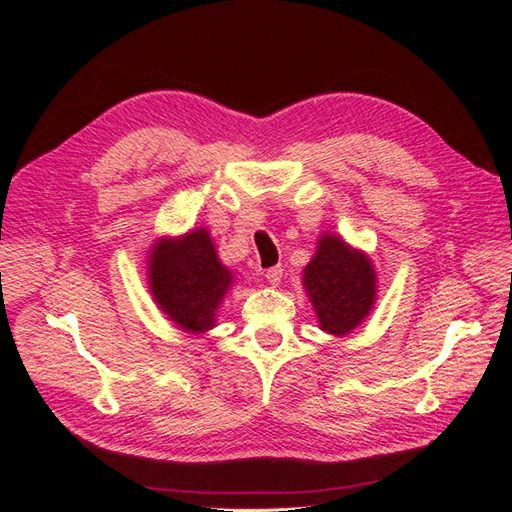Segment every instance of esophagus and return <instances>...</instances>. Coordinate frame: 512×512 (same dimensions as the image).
<instances>
[{
    "instance_id": "34e87169",
    "label": "esophagus",
    "mask_w": 512,
    "mask_h": 512,
    "mask_svg": "<svg viewBox=\"0 0 512 512\" xmlns=\"http://www.w3.org/2000/svg\"><path fill=\"white\" fill-rule=\"evenodd\" d=\"M282 275H284V269L277 265V267H271V269H267L265 271V277H267V282L269 284H273V286H277L282 282Z\"/></svg>"
}]
</instances>
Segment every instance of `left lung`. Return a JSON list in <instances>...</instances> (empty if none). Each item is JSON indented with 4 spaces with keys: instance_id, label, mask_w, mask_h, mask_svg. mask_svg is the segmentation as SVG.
Here are the masks:
<instances>
[{
    "instance_id": "left-lung-1",
    "label": "left lung",
    "mask_w": 512,
    "mask_h": 512,
    "mask_svg": "<svg viewBox=\"0 0 512 512\" xmlns=\"http://www.w3.org/2000/svg\"><path fill=\"white\" fill-rule=\"evenodd\" d=\"M303 284L320 329L333 335H346L361 324L376 299V273L369 258L331 235L320 239Z\"/></svg>"
}]
</instances>
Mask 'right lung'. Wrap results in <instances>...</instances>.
Instances as JSON below:
<instances>
[{"label":"right lung","mask_w":512,"mask_h":512,"mask_svg":"<svg viewBox=\"0 0 512 512\" xmlns=\"http://www.w3.org/2000/svg\"><path fill=\"white\" fill-rule=\"evenodd\" d=\"M149 262L151 292L162 312L190 333L211 329L215 309L232 280L209 232L200 228L181 239H164L153 247Z\"/></svg>","instance_id":"obj_1"}]
</instances>
